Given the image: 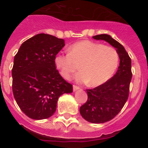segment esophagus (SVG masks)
I'll use <instances>...</instances> for the list:
<instances>
[{"instance_id": "1", "label": "esophagus", "mask_w": 148, "mask_h": 148, "mask_svg": "<svg viewBox=\"0 0 148 148\" xmlns=\"http://www.w3.org/2000/svg\"><path fill=\"white\" fill-rule=\"evenodd\" d=\"M80 88L79 87H78V86L76 85H73V91H76L77 90H78V89Z\"/></svg>"}]
</instances>
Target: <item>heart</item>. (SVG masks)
Returning a JSON list of instances; mask_svg holds the SVG:
<instances>
[{"instance_id":"1","label":"heart","mask_w":148,"mask_h":148,"mask_svg":"<svg viewBox=\"0 0 148 148\" xmlns=\"http://www.w3.org/2000/svg\"><path fill=\"white\" fill-rule=\"evenodd\" d=\"M119 56L116 49L91 40H82L69 47V54H58L55 64L65 79L81 70L75 76L80 83L97 87L108 82L118 67Z\"/></svg>"}]
</instances>
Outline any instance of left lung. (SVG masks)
<instances>
[{
  "mask_svg": "<svg viewBox=\"0 0 148 148\" xmlns=\"http://www.w3.org/2000/svg\"><path fill=\"white\" fill-rule=\"evenodd\" d=\"M92 38L104 40L113 46L120 59L118 70L110 79L101 85L87 90L88 99L80 108V113L84 119L100 124L113 119L127 100L132 78L131 59L125 47L110 35L101 34Z\"/></svg>",
  "mask_w": 148,
  "mask_h": 148,
  "instance_id": "8db88e82",
  "label": "left lung"
}]
</instances>
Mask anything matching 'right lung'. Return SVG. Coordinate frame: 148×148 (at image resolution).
<instances>
[{
  "instance_id": "add662e5",
  "label": "right lung",
  "mask_w": 148,
  "mask_h": 148,
  "mask_svg": "<svg viewBox=\"0 0 148 148\" xmlns=\"http://www.w3.org/2000/svg\"><path fill=\"white\" fill-rule=\"evenodd\" d=\"M64 40L40 33L23 43L14 58L12 92L17 104L30 119L53 116L60 95L73 92V85L56 70L55 57Z\"/></svg>"
}]
</instances>
